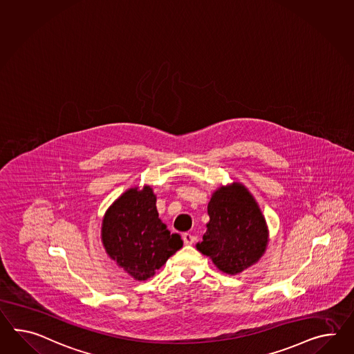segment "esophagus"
<instances>
[{
	"instance_id": "1",
	"label": "esophagus",
	"mask_w": 354,
	"mask_h": 354,
	"mask_svg": "<svg viewBox=\"0 0 354 354\" xmlns=\"http://www.w3.org/2000/svg\"><path fill=\"white\" fill-rule=\"evenodd\" d=\"M182 240H183V243L186 245L194 244L196 241V236L191 235L189 232H185L182 235Z\"/></svg>"
}]
</instances>
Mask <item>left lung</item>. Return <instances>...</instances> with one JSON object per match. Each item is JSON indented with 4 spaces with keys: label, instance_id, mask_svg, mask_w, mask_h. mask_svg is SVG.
<instances>
[{
    "label": "left lung",
    "instance_id": "8db88e82",
    "mask_svg": "<svg viewBox=\"0 0 354 354\" xmlns=\"http://www.w3.org/2000/svg\"><path fill=\"white\" fill-rule=\"evenodd\" d=\"M210 221L198 249L223 272L235 274L257 262L267 245V226L253 196L240 183L221 187L208 204Z\"/></svg>",
    "mask_w": 354,
    "mask_h": 354
}]
</instances>
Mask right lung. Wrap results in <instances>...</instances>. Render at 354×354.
<instances>
[{
	"instance_id": "right-lung-1",
	"label": "right lung",
	"mask_w": 354,
	"mask_h": 354,
	"mask_svg": "<svg viewBox=\"0 0 354 354\" xmlns=\"http://www.w3.org/2000/svg\"><path fill=\"white\" fill-rule=\"evenodd\" d=\"M155 203L149 186L142 191L131 189L102 221V243L110 258L140 281L151 277L183 244L159 219Z\"/></svg>"
}]
</instances>
